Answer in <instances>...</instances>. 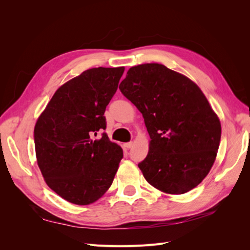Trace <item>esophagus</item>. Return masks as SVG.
<instances>
[{
	"label": "esophagus",
	"mask_w": 250,
	"mask_h": 250,
	"mask_svg": "<svg viewBox=\"0 0 250 250\" xmlns=\"http://www.w3.org/2000/svg\"><path fill=\"white\" fill-rule=\"evenodd\" d=\"M124 147L127 148V149H130L132 147V142H129V143H125L124 144Z\"/></svg>",
	"instance_id": "34e87169"
}]
</instances>
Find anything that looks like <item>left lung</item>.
Wrapping results in <instances>:
<instances>
[{
  "label": "left lung",
  "instance_id": "1",
  "mask_svg": "<svg viewBox=\"0 0 250 250\" xmlns=\"http://www.w3.org/2000/svg\"><path fill=\"white\" fill-rule=\"evenodd\" d=\"M142 112L150 135L139 168L148 183L168 194L197 187L216 160L221 124L195 83L158 63L132 66L119 86Z\"/></svg>",
  "mask_w": 250,
  "mask_h": 250
}]
</instances>
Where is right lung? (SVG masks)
Here are the masks:
<instances>
[{
    "mask_svg": "<svg viewBox=\"0 0 250 250\" xmlns=\"http://www.w3.org/2000/svg\"><path fill=\"white\" fill-rule=\"evenodd\" d=\"M124 66L94 67L60 86L34 128L37 164L47 185L78 206L93 203L111 186L123 150L103 132L105 109Z\"/></svg>",
    "mask_w": 250,
    "mask_h": 250,
    "instance_id": "add662e5",
    "label": "right lung"
}]
</instances>
